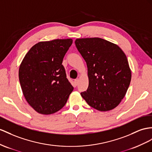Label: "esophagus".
I'll return each mask as SVG.
<instances>
[{"mask_svg":"<svg viewBox=\"0 0 152 152\" xmlns=\"http://www.w3.org/2000/svg\"><path fill=\"white\" fill-rule=\"evenodd\" d=\"M75 83L76 85H77V84H78V83H79V79L76 78V80H75Z\"/></svg>","mask_w":152,"mask_h":152,"instance_id":"34e87169","label":"esophagus"}]
</instances>
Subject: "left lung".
Returning a JSON list of instances; mask_svg holds the SVG:
<instances>
[{
	"label": "left lung",
	"mask_w": 152,
	"mask_h": 152,
	"mask_svg": "<svg viewBox=\"0 0 152 152\" xmlns=\"http://www.w3.org/2000/svg\"><path fill=\"white\" fill-rule=\"evenodd\" d=\"M75 44L87 66L88 87L81 97L99 111L114 109L124 98L131 81L125 54L117 44L98 37L77 38Z\"/></svg>",
	"instance_id": "8db88e82"
}]
</instances>
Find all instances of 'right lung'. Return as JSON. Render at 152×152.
<instances>
[{
  "instance_id": "obj_1",
  "label": "right lung",
  "mask_w": 152,
  "mask_h": 152,
  "mask_svg": "<svg viewBox=\"0 0 152 152\" xmlns=\"http://www.w3.org/2000/svg\"><path fill=\"white\" fill-rule=\"evenodd\" d=\"M72 39L40 42L25 55L18 77L27 102L38 113L49 115L61 109L73 87L62 65Z\"/></svg>"
}]
</instances>
